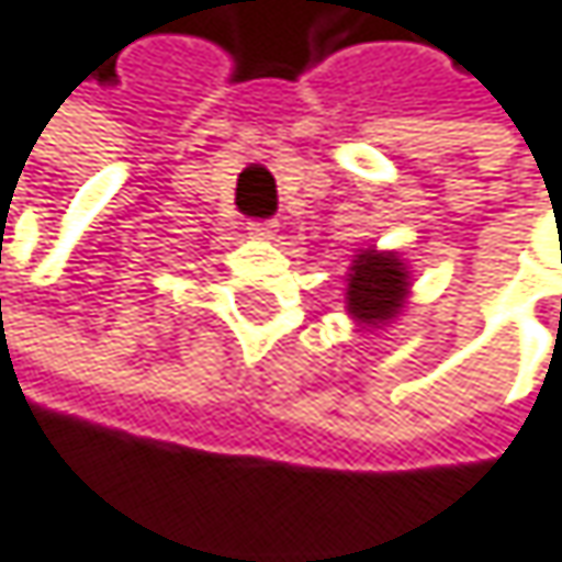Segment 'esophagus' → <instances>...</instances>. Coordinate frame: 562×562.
<instances>
[{
	"instance_id": "34e87169",
	"label": "esophagus",
	"mask_w": 562,
	"mask_h": 562,
	"mask_svg": "<svg viewBox=\"0 0 562 562\" xmlns=\"http://www.w3.org/2000/svg\"><path fill=\"white\" fill-rule=\"evenodd\" d=\"M246 229H249V236H256V239H272V236H276V223H272V220H249Z\"/></svg>"
}]
</instances>
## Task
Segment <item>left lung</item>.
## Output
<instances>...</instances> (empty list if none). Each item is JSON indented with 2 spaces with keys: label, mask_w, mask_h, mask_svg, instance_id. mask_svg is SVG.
Listing matches in <instances>:
<instances>
[{
  "label": "left lung",
  "mask_w": 562,
  "mask_h": 562,
  "mask_svg": "<svg viewBox=\"0 0 562 562\" xmlns=\"http://www.w3.org/2000/svg\"><path fill=\"white\" fill-rule=\"evenodd\" d=\"M408 266L398 252L362 249L349 266L346 310L366 329L389 326L408 300Z\"/></svg>",
  "instance_id": "8db88e82"
}]
</instances>
